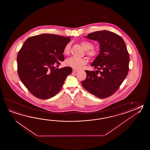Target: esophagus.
Returning a JSON list of instances; mask_svg holds the SVG:
<instances>
[{"mask_svg":"<svg viewBox=\"0 0 150 150\" xmlns=\"http://www.w3.org/2000/svg\"><path fill=\"white\" fill-rule=\"evenodd\" d=\"M79 70V69H73V71H74V72H77V71H78Z\"/></svg>","mask_w":150,"mask_h":150,"instance_id":"esophagus-1","label":"esophagus"}]
</instances>
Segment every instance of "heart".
Here are the masks:
<instances>
[{"label":"heart","instance_id":"b5f03b06","mask_svg":"<svg viewBox=\"0 0 150 150\" xmlns=\"http://www.w3.org/2000/svg\"><path fill=\"white\" fill-rule=\"evenodd\" d=\"M81 44L83 48L86 50H88L86 51L87 55L90 58H95L98 55V51L93 49V44L89 41H82L81 42ZM70 44H67L64 49V54L65 55H68L70 53ZM86 59L84 58H79L76 57H72L66 59L65 61V64L69 67L78 69L81 67L82 66L86 64Z\"/></svg>","mask_w":150,"mask_h":150}]
</instances>
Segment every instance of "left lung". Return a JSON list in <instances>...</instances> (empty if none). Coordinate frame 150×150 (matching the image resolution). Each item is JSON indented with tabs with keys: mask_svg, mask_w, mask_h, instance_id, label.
Segmentation results:
<instances>
[{
	"mask_svg": "<svg viewBox=\"0 0 150 150\" xmlns=\"http://www.w3.org/2000/svg\"><path fill=\"white\" fill-rule=\"evenodd\" d=\"M86 37L98 41L100 52L91 64L97 70H85L86 78L82 85L96 97L107 98L118 90L128 73L130 58L125 42L108 30L95 31Z\"/></svg>",
	"mask_w": 150,
	"mask_h": 150,
	"instance_id": "8db88e82",
	"label": "left lung"
}]
</instances>
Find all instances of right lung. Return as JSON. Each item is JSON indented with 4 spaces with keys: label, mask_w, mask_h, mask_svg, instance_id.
<instances>
[{
    "label": "right lung",
    "mask_w": 150,
    "mask_h": 150,
    "mask_svg": "<svg viewBox=\"0 0 150 150\" xmlns=\"http://www.w3.org/2000/svg\"><path fill=\"white\" fill-rule=\"evenodd\" d=\"M70 37L43 34L28 38L18 51V73L32 95L42 99L54 96L64 83L72 68H55L64 61L65 45Z\"/></svg>",
    "instance_id": "right-lung-1"
}]
</instances>
